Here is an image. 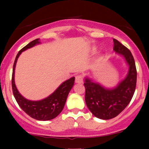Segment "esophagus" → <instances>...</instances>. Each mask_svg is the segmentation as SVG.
I'll return each instance as SVG.
<instances>
[{
	"instance_id": "1",
	"label": "esophagus",
	"mask_w": 149,
	"mask_h": 149,
	"mask_svg": "<svg viewBox=\"0 0 149 149\" xmlns=\"http://www.w3.org/2000/svg\"><path fill=\"white\" fill-rule=\"evenodd\" d=\"M83 76L81 74H78L75 77V82L76 83H83Z\"/></svg>"
}]
</instances>
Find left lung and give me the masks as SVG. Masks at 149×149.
Listing matches in <instances>:
<instances>
[{
    "instance_id": "8db88e82",
    "label": "left lung",
    "mask_w": 149,
    "mask_h": 149,
    "mask_svg": "<svg viewBox=\"0 0 149 149\" xmlns=\"http://www.w3.org/2000/svg\"><path fill=\"white\" fill-rule=\"evenodd\" d=\"M115 52L123 55L130 66L127 76L115 89L104 88L98 83L85 79V102L95 117L111 119L119 115L129 104L136 86L137 71L132 53L123 44L113 38Z\"/></svg>"
}]
</instances>
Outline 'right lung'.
Returning <instances> with one entry per match:
<instances>
[{"label":"right lung","instance_id":"add662e5","mask_svg":"<svg viewBox=\"0 0 149 149\" xmlns=\"http://www.w3.org/2000/svg\"><path fill=\"white\" fill-rule=\"evenodd\" d=\"M39 39H35L28 43L18 52L13 64L12 73V90L13 95L20 108L33 119L39 121H47L56 118L64 109L67 97L74 85V77H72L60 85V86L49 96L40 101H30L22 96L16 88L14 81L15 68L18 57L24 51L39 43Z\"/></svg>","mask_w":149,"mask_h":149}]
</instances>
